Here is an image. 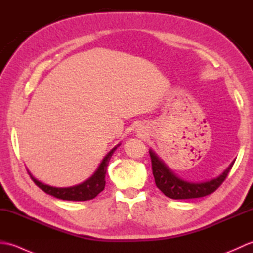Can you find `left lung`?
Listing matches in <instances>:
<instances>
[{
	"label": "left lung",
	"mask_w": 253,
	"mask_h": 253,
	"mask_svg": "<svg viewBox=\"0 0 253 253\" xmlns=\"http://www.w3.org/2000/svg\"><path fill=\"white\" fill-rule=\"evenodd\" d=\"M152 173L155 185L166 197L170 199H193L211 195L221 186L235 163L232 162L222 175L204 182H189L180 179L161 161L152 150H150Z\"/></svg>",
	"instance_id": "1"
}]
</instances>
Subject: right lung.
I'll return each mask as SVG.
<instances>
[{"label": "right lung", "instance_id": "1", "mask_svg": "<svg viewBox=\"0 0 253 253\" xmlns=\"http://www.w3.org/2000/svg\"><path fill=\"white\" fill-rule=\"evenodd\" d=\"M117 147L112 149L109 152V154H107L103 159V161H102V163L100 164L99 169H96L95 173L91 176L89 179H87L80 185L68 187V188H56V187H51L49 185L42 184V182L38 181L31 175L30 177L40 189L43 190L45 193H47V195H51L57 199H62V200H68V201L91 200V199L95 198L101 191H103L104 189L106 168L107 165H109L113 152L115 151V149Z\"/></svg>", "mask_w": 253, "mask_h": 253}]
</instances>
